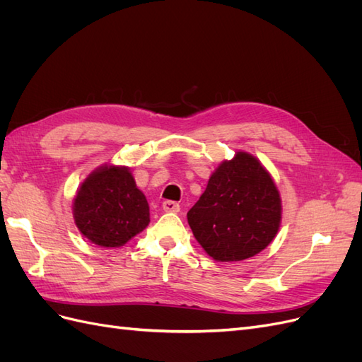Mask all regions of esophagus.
<instances>
[{
  "label": "esophagus",
  "mask_w": 362,
  "mask_h": 362,
  "mask_svg": "<svg viewBox=\"0 0 362 362\" xmlns=\"http://www.w3.org/2000/svg\"><path fill=\"white\" fill-rule=\"evenodd\" d=\"M163 210L168 213H178L180 211V204L175 201H164L163 202Z\"/></svg>",
  "instance_id": "obj_1"
}]
</instances>
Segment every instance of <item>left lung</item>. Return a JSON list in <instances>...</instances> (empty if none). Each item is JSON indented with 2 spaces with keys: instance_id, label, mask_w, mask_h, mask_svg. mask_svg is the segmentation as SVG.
I'll use <instances>...</instances> for the list:
<instances>
[{
  "instance_id": "1",
  "label": "left lung",
  "mask_w": 362,
  "mask_h": 362,
  "mask_svg": "<svg viewBox=\"0 0 362 362\" xmlns=\"http://www.w3.org/2000/svg\"><path fill=\"white\" fill-rule=\"evenodd\" d=\"M281 194L259 160L238 151L211 173L206 189L187 213L194 238L216 261L254 257L276 237Z\"/></svg>"
}]
</instances>
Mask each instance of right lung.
I'll return each instance as SVG.
<instances>
[{"mask_svg": "<svg viewBox=\"0 0 362 362\" xmlns=\"http://www.w3.org/2000/svg\"><path fill=\"white\" fill-rule=\"evenodd\" d=\"M74 221L80 233L101 247L124 246L149 225V205L129 168L93 170L75 194Z\"/></svg>", "mask_w": 362, "mask_h": 362, "instance_id": "obj_1", "label": "right lung"}]
</instances>
